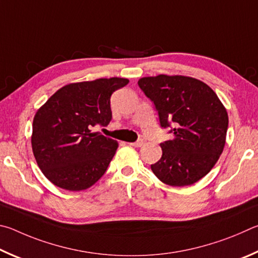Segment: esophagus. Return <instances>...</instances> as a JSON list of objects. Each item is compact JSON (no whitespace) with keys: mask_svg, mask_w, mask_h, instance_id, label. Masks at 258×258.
<instances>
[{"mask_svg":"<svg viewBox=\"0 0 258 258\" xmlns=\"http://www.w3.org/2000/svg\"><path fill=\"white\" fill-rule=\"evenodd\" d=\"M144 143H145V141H144V139H139V141L135 142V143H132V144H130V145L135 146V147H141Z\"/></svg>","mask_w":258,"mask_h":258,"instance_id":"1","label":"esophagus"}]
</instances>
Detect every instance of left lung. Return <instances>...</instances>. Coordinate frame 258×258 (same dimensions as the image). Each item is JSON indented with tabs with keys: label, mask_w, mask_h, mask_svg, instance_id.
Returning <instances> with one entry per match:
<instances>
[{
	"label": "left lung",
	"mask_w": 258,
	"mask_h": 258,
	"mask_svg": "<svg viewBox=\"0 0 258 258\" xmlns=\"http://www.w3.org/2000/svg\"><path fill=\"white\" fill-rule=\"evenodd\" d=\"M138 86L154 103L161 128L173 134L161 143L163 154L152 171L169 186L197 182L223 152L229 124L223 104L210 86L190 77H145Z\"/></svg>",
	"instance_id": "left-lung-1"
}]
</instances>
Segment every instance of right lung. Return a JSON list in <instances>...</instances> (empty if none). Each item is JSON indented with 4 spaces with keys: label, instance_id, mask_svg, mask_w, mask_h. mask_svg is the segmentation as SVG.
<instances>
[{
    "label": "right lung",
    "instance_id": "obj_1",
    "mask_svg": "<svg viewBox=\"0 0 258 258\" xmlns=\"http://www.w3.org/2000/svg\"><path fill=\"white\" fill-rule=\"evenodd\" d=\"M128 83L125 78H102L67 85L36 112L31 146L52 183L80 191L105 173L117 142L90 129L110 123L112 94Z\"/></svg>",
    "mask_w": 258,
    "mask_h": 258
}]
</instances>
